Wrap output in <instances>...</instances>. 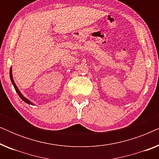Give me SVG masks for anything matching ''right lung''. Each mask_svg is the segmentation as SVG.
<instances>
[{
  "label": "right lung",
  "mask_w": 159,
  "mask_h": 159,
  "mask_svg": "<svg viewBox=\"0 0 159 159\" xmlns=\"http://www.w3.org/2000/svg\"><path fill=\"white\" fill-rule=\"evenodd\" d=\"M10 78H11V82H12L13 85H14L15 90H16V91L17 94H18L19 96L21 98V99L22 100V101H25V103H28V104H31V105H32V102H30V101H29V100L26 98L25 97H24L23 95H22V94H21V93H20V91L19 90L18 88H17V87H16V84H15V82H14V79H13V76H12V69H11H11H10Z\"/></svg>",
  "instance_id": "right-lung-1"
}]
</instances>
